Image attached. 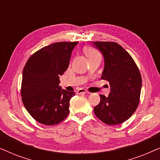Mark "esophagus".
I'll return each mask as SVG.
<instances>
[{
  "label": "esophagus",
  "instance_id": "34e87169",
  "mask_svg": "<svg viewBox=\"0 0 160 160\" xmlns=\"http://www.w3.org/2000/svg\"><path fill=\"white\" fill-rule=\"evenodd\" d=\"M77 93L78 94H89V92L87 90V89H79L77 90Z\"/></svg>",
  "mask_w": 160,
  "mask_h": 160
}]
</instances>
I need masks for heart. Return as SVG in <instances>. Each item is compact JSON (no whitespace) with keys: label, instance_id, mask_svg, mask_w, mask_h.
<instances>
[{"label":"heart","instance_id":"obj_1","mask_svg":"<svg viewBox=\"0 0 160 160\" xmlns=\"http://www.w3.org/2000/svg\"><path fill=\"white\" fill-rule=\"evenodd\" d=\"M84 52L88 58H90V57H92V56H95V55H97V54H98V52H96L95 49H93L92 48H90V47L85 48Z\"/></svg>","mask_w":160,"mask_h":160}]
</instances>
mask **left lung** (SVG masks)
Returning <instances> with one entry per match:
<instances>
[{"mask_svg": "<svg viewBox=\"0 0 160 160\" xmlns=\"http://www.w3.org/2000/svg\"><path fill=\"white\" fill-rule=\"evenodd\" d=\"M92 43L104 58L101 78L109 82L108 97L100 95V103L94 108L98 119L108 125L123 123L138 106L142 86L141 75L130 54L119 43L95 41Z\"/></svg>", "mask_w": 160, "mask_h": 160, "instance_id": "8db88e82", "label": "left lung"}]
</instances>
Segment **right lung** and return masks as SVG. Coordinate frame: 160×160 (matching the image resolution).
Here are the masks:
<instances>
[{
    "label": "right lung",
    "mask_w": 160,
    "mask_h": 160,
    "mask_svg": "<svg viewBox=\"0 0 160 160\" xmlns=\"http://www.w3.org/2000/svg\"><path fill=\"white\" fill-rule=\"evenodd\" d=\"M78 42H57L41 48L28 59L24 67L22 100L26 110L39 123L54 125L69 113L73 92L62 89L60 76L69 65L72 50Z\"/></svg>",
    "instance_id": "add662e5"
}]
</instances>
